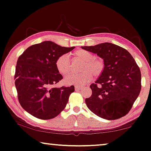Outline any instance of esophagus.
<instances>
[{"instance_id": "obj_1", "label": "esophagus", "mask_w": 151, "mask_h": 151, "mask_svg": "<svg viewBox=\"0 0 151 151\" xmlns=\"http://www.w3.org/2000/svg\"><path fill=\"white\" fill-rule=\"evenodd\" d=\"M81 87H80V86H75V89H76V91H79V90H80L81 89Z\"/></svg>"}]
</instances>
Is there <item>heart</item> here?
<instances>
[{
    "instance_id": "heart-1",
    "label": "heart",
    "mask_w": 151,
    "mask_h": 151,
    "mask_svg": "<svg viewBox=\"0 0 151 151\" xmlns=\"http://www.w3.org/2000/svg\"><path fill=\"white\" fill-rule=\"evenodd\" d=\"M71 55L74 59L82 62L80 67V71H82L68 75L65 79V84L83 86L92 80V73L98 77L104 71V60L100 58L93 57V54L90 51L84 49H78ZM55 67L62 75L66 76L69 73L71 69L69 57L67 55L59 56L55 60Z\"/></svg>"
}]
</instances>
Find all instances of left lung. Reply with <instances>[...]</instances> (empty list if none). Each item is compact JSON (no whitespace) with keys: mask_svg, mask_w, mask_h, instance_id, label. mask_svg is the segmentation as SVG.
Listing matches in <instances>:
<instances>
[{"mask_svg":"<svg viewBox=\"0 0 151 151\" xmlns=\"http://www.w3.org/2000/svg\"><path fill=\"white\" fill-rule=\"evenodd\" d=\"M82 49L102 58L104 69L91 84L92 95L85 99L88 109L102 118L113 120L124 117L133 106L141 91V72L125 49L110 42Z\"/></svg>","mask_w":151,"mask_h":151,"instance_id":"left-lung-1","label":"left lung"}]
</instances>
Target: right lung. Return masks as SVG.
<instances>
[{
	"mask_svg": "<svg viewBox=\"0 0 151 151\" xmlns=\"http://www.w3.org/2000/svg\"><path fill=\"white\" fill-rule=\"evenodd\" d=\"M51 41L28 47L18 58L15 86L20 105L33 116L49 119L65 109L74 86L54 87L63 77L55 67L59 56L73 50Z\"/></svg>",
	"mask_w": 151,
	"mask_h": 151,
	"instance_id": "right-lung-1",
	"label": "right lung"
}]
</instances>
